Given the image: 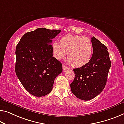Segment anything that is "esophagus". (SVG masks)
I'll return each instance as SVG.
<instances>
[{
	"mask_svg": "<svg viewBox=\"0 0 124 124\" xmlns=\"http://www.w3.org/2000/svg\"><path fill=\"white\" fill-rule=\"evenodd\" d=\"M62 69H63V70H66L68 69L69 68L66 65H62Z\"/></svg>",
	"mask_w": 124,
	"mask_h": 124,
	"instance_id": "esophagus-1",
	"label": "esophagus"
}]
</instances>
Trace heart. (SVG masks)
Returning a JSON list of instances; mask_svg holds the SVG:
<instances>
[{
    "label": "heart",
    "mask_w": 124,
    "mask_h": 124,
    "mask_svg": "<svg viewBox=\"0 0 124 124\" xmlns=\"http://www.w3.org/2000/svg\"><path fill=\"white\" fill-rule=\"evenodd\" d=\"M53 47L56 58L60 59L68 53V60L75 67H81L89 62L92 55L93 46L89 38L71 34L62 37L60 43L54 42Z\"/></svg>",
    "instance_id": "1"
}]
</instances>
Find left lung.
I'll use <instances>...</instances> for the list:
<instances>
[{"instance_id": "8db88e82", "label": "left lung", "mask_w": 124, "mask_h": 124, "mask_svg": "<svg viewBox=\"0 0 124 124\" xmlns=\"http://www.w3.org/2000/svg\"><path fill=\"white\" fill-rule=\"evenodd\" d=\"M93 53L89 62L74 69V81L70 84L73 94L79 99L90 100L100 94L105 86L110 68L109 54L105 45L91 38Z\"/></svg>"}]
</instances>
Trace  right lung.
Returning a JSON list of instances; mask_svg holds the SVG:
<instances>
[{"instance_id":"1","label":"right lung","mask_w":124,"mask_h":124,"mask_svg":"<svg viewBox=\"0 0 124 124\" xmlns=\"http://www.w3.org/2000/svg\"><path fill=\"white\" fill-rule=\"evenodd\" d=\"M60 31L38 28L25 34L16 45V74L24 88L34 96L50 93L55 79L62 71V63L53 56L50 44Z\"/></svg>"}]
</instances>
